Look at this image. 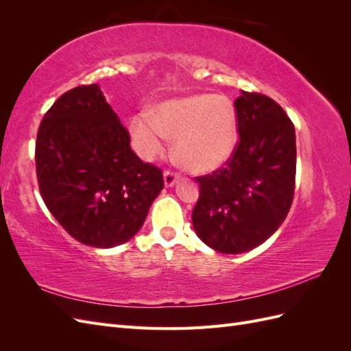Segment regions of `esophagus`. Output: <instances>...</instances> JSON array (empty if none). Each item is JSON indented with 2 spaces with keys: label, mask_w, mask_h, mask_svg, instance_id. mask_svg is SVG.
I'll list each match as a JSON object with an SVG mask.
<instances>
[{
  "label": "esophagus",
  "mask_w": 351,
  "mask_h": 351,
  "mask_svg": "<svg viewBox=\"0 0 351 351\" xmlns=\"http://www.w3.org/2000/svg\"><path fill=\"white\" fill-rule=\"evenodd\" d=\"M177 178H178V174L174 171H169V169L164 173V183L167 187H173L177 182Z\"/></svg>",
  "instance_id": "esophagus-1"
}]
</instances>
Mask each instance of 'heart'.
Masks as SVG:
<instances>
[{"mask_svg":"<svg viewBox=\"0 0 351 351\" xmlns=\"http://www.w3.org/2000/svg\"><path fill=\"white\" fill-rule=\"evenodd\" d=\"M130 134L143 159L151 161L164 154L167 137L174 141V155L180 165L192 173L206 174L224 167L236 152L237 111L222 95H187L162 102L154 119L134 117Z\"/></svg>","mask_w":351,"mask_h":351,"instance_id":"obj_1","label":"heart"}]
</instances>
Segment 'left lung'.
Segmentation results:
<instances>
[{
	"mask_svg": "<svg viewBox=\"0 0 351 351\" xmlns=\"http://www.w3.org/2000/svg\"><path fill=\"white\" fill-rule=\"evenodd\" d=\"M239 143L230 161L196 177L199 199L192 221L197 237L217 252L258 247L280 228L291 208L295 182V132L267 95L236 99Z\"/></svg>",
	"mask_w": 351,
	"mask_h": 351,
	"instance_id": "8db88e82",
	"label": "left lung"
}]
</instances>
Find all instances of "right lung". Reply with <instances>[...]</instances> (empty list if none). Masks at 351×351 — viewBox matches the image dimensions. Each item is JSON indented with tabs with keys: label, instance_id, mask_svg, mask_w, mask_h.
<instances>
[{
	"label": "right lung",
	"instance_id": "right-lung-1",
	"mask_svg": "<svg viewBox=\"0 0 351 351\" xmlns=\"http://www.w3.org/2000/svg\"><path fill=\"white\" fill-rule=\"evenodd\" d=\"M39 192L71 237L110 249L129 241L164 187L162 171L130 147V134L98 84L74 88L40 121Z\"/></svg>",
	"mask_w": 351,
	"mask_h": 351
}]
</instances>
